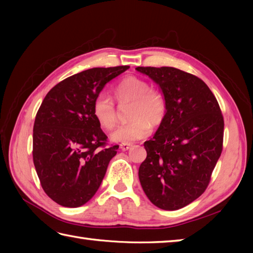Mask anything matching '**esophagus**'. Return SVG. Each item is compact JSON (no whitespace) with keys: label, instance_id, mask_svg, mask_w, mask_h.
Masks as SVG:
<instances>
[{"label":"esophagus","instance_id":"obj_1","mask_svg":"<svg viewBox=\"0 0 253 253\" xmlns=\"http://www.w3.org/2000/svg\"><path fill=\"white\" fill-rule=\"evenodd\" d=\"M131 147H132V144H130V143H122L120 146V148L123 150V151H127V150H129Z\"/></svg>","mask_w":253,"mask_h":253}]
</instances>
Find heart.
Wrapping results in <instances>:
<instances>
[{
	"instance_id": "b5f03b06",
	"label": "heart",
	"mask_w": 253,
	"mask_h": 253,
	"mask_svg": "<svg viewBox=\"0 0 253 253\" xmlns=\"http://www.w3.org/2000/svg\"><path fill=\"white\" fill-rule=\"evenodd\" d=\"M113 95L120 103L130 102L128 117L130 122L118 126L111 133L115 142L130 143L146 138L151 132V125L158 126L166 115V102L163 94L151 88L144 78L127 76L113 89ZM93 116L104 129L114 127L117 120L115 104L109 95L100 93L92 105Z\"/></svg>"
}]
</instances>
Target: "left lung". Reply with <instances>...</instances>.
I'll use <instances>...</instances> for the list:
<instances>
[{"label": "left lung", "instance_id": "8db88e82", "mask_svg": "<svg viewBox=\"0 0 253 253\" xmlns=\"http://www.w3.org/2000/svg\"><path fill=\"white\" fill-rule=\"evenodd\" d=\"M160 85L166 115L152 139L139 179L149 200L168 211L206 191L223 150L224 118L206 83L174 67H137Z\"/></svg>", "mask_w": 253, "mask_h": 253}]
</instances>
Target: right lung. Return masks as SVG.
<instances>
[{
    "label": "right lung",
    "mask_w": 253,
    "mask_h": 253,
    "mask_svg": "<svg viewBox=\"0 0 253 253\" xmlns=\"http://www.w3.org/2000/svg\"><path fill=\"white\" fill-rule=\"evenodd\" d=\"M129 66L95 67L54 85L38 110L32 157L40 184L53 201L66 208L87 203L98 191L118 146L93 116L95 96Z\"/></svg>",
    "instance_id": "obj_1"
}]
</instances>
